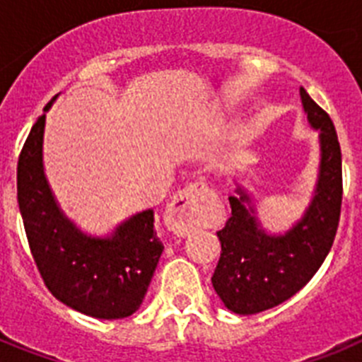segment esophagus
Listing matches in <instances>:
<instances>
[{
	"mask_svg": "<svg viewBox=\"0 0 362 362\" xmlns=\"http://www.w3.org/2000/svg\"><path fill=\"white\" fill-rule=\"evenodd\" d=\"M209 192L204 183H192L179 190L166 209V226L175 235H187L199 225L203 216V196Z\"/></svg>",
	"mask_w": 362,
	"mask_h": 362,
	"instance_id": "esophagus-1",
	"label": "esophagus"
}]
</instances>
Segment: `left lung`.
<instances>
[{
    "label": "left lung",
    "instance_id": "left-lung-1",
    "mask_svg": "<svg viewBox=\"0 0 362 362\" xmlns=\"http://www.w3.org/2000/svg\"><path fill=\"white\" fill-rule=\"evenodd\" d=\"M308 124L319 132V174L305 214L284 233H268L245 187L230 197L232 216L217 232L221 257L212 284L239 315L264 312L296 296L325 263L334 245L343 201L341 146L330 116L300 86Z\"/></svg>",
    "mask_w": 362,
    "mask_h": 362
}]
</instances>
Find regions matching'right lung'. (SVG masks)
Listing matches in <instances>:
<instances>
[{"mask_svg": "<svg viewBox=\"0 0 362 362\" xmlns=\"http://www.w3.org/2000/svg\"><path fill=\"white\" fill-rule=\"evenodd\" d=\"M45 114L37 117L18 161V204L32 257L63 305L95 319L129 317L141 306L165 248L153 230V210L134 214L105 238L83 232L45 175Z\"/></svg>", "mask_w": 362, "mask_h": 362, "instance_id": "right-lung-1", "label": "right lung"}]
</instances>
